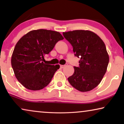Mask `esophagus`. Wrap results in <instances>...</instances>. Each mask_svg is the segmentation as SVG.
Returning a JSON list of instances; mask_svg holds the SVG:
<instances>
[{"instance_id": "obj_1", "label": "esophagus", "mask_w": 124, "mask_h": 124, "mask_svg": "<svg viewBox=\"0 0 124 124\" xmlns=\"http://www.w3.org/2000/svg\"><path fill=\"white\" fill-rule=\"evenodd\" d=\"M66 65H66V64H65V65H60L61 68H63L65 67Z\"/></svg>"}]
</instances>
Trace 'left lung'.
Segmentation results:
<instances>
[{
  "label": "left lung",
  "instance_id": "obj_1",
  "mask_svg": "<svg viewBox=\"0 0 124 124\" xmlns=\"http://www.w3.org/2000/svg\"><path fill=\"white\" fill-rule=\"evenodd\" d=\"M73 46L76 56L80 59L78 67L68 79L73 87L81 92L92 90L106 73L109 55L102 39L90 30H77L62 33Z\"/></svg>",
  "mask_w": 124,
  "mask_h": 124
}]
</instances>
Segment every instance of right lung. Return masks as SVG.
Instances as JSON below:
<instances>
[{"label": "right lung", "instance_id": "right-lung-1", "mask_svg": "<svg viewBox=\"0 0 124 124\" xmlns=\"http://www.w3.org/2000/svg\"><path fill=\"white\" fill-rule=\"evenodd\" d=\"M64 38L57 31L46 29L31 30L22 37L15 46L11 65L17 80L30 90L46 87L60 65L43 62L44 56Z\"/></svg>", "mask_w": 124, "mask_h": 124}]
</instances>
